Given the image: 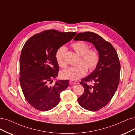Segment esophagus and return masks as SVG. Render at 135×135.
<instances>
[{
    "instance_id": "obj_1",
    "label": "esophagus",
    "mask_w": 135,
    "mask_h": 135,
    "mask_svg": "<svg viewBox=\"0 0 135 135\" xmlns=\"http://www.w3.org/2000/svg\"><path fill=\"white\" fill-rule=\"evenodd\" d=\"M70 83L71 84H79V82L77 81H74V80H71Z\"/></svg>"
}]
</instances>
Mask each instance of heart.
Returning <instances> with one entry per match:
<instances>
[{
  "label": "heart",
  "instance_id": "heart-1",
  "mask_svg": "<svg viewBox=\"0 0 135 135\" xmlns=\"http://www.w3.org/2000/svg\"><path fill=\"white\" fill-rule=\"evenodd\" d=\"M71 47L78 55L81 56L79 64L76 66L70 67L61 73L62 78L71 80H77L84 76L89 71H92L97 67L99 61V56L96 49H88V45L83 41L73 43ZM66 51L64 47H59L56 53V58L59 66L64 68L66 64L64 62V56Z\"/></svg>",
  "mask_w": 135,
  "mask_h": 135
}]
</instances>
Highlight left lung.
<instances>
[{
    "instance_id": "1",
    "label": "left lung",
    "mask_w": 135,
    "mask_h": 135,
    "mask_svg": "<svg viewBox=\"0 0 135 135\" xmlns=\"http://www.w3.org/2000/svg\"><path fill=\"white\" fill-rule=\"evenodd\" d=\"M74 41L92 43L99 56L98 64L88 76L81 79L80 84L84 91L78 98L80 106L88 111H96L109 102L115 93L119 81L120 63L112 45L96 33L91 32L78 33ZM87 81H92L89 85Z\"/></svg>"
}]
</instances>
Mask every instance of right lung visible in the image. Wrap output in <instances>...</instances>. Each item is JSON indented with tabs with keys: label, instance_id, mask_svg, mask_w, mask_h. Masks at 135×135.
Returning a JSON list of instances; mask_svg holds the SVG:
<instances>
[{
	"label": "right lung",
	"instance_id": "obj_1",
	"mask_svg": "<svg viewBox=\"0 0 135 135\" xmlns=\"http://www.w3.org/2000/svg\"><path fill=\"white\" fill-rule=\"evenodd\" d=\"M76 32L48 30L30 38L22 48L20 57L22 90L26 100L39 111H48L60 101V93L69 86L68 80H58L57 50L69 42Z\"/></svg>",
	"mask_w": 135,
	"mask_h": 135
}]
</instances>
